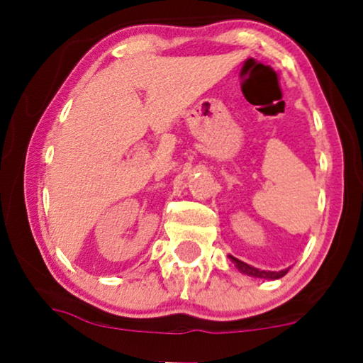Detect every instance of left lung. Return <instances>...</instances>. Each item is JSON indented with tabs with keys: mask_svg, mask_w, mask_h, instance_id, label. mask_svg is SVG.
I'll use <instances>...</instances> for the list:
<instances>
[{
	"mask_svg": "<svg viewBox=\"0 0 363 363\" xmlns=\"http://www.w3.org/2000/svg\"><path fill=\"white\" fill-rule=\"evenodd\" d=\"M230 259L235 262V266L238 267V271L242 272V274H247V276H252V277H261V279H279V277L286 276L287 271H289V267L287 269H282V271H261L257 269V267H252L250 264H246V262H242L240 259H236L235 256L230 255Z\"/></svg>",
	"mask_w": 363,
	"mask_h": 363,
	"instance_id": "8db88e82",
	"label": "left lung"
}]
</instances>
